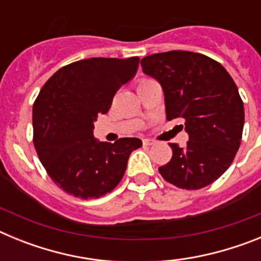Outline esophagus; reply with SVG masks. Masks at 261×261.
Segmentation results:
<instances>
[{
	"instance_id": "obj_1",
	"label": "esophagus",
	"mask_w": 261,
	"mask_h": 261,
	"mask_svg": "<svg viewBox=\"0 0 261 261\" xmlns=\"http://www.w3.org/2000/svg\"><path fill=\"white\" fill-rule=\"evenodd\" d=\"M142 142H144V145H147V146L155 145V141H154V140H150V138H145V140Z\"/></svg>"
}]
</instances>
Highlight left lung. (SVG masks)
<instances>
[{"label": "left lung", "mask_w": 261, "mask_h": 261, "mask_svg": "<svg viewBox=\"0 0 261 261\" xmlns=\"http://www.w3.org/2000/svg\"><path fill=\"white\" fill-rule=\"evenodd\" d=\"M142 71L162 86L167 120L183 119L188 141L170 144L172 158L159 167L165 180L200 190L217 180L241 146L244 107L220 62L200 53L170 50L141 60Z\"/></svg>", "instance_id": "8db88e82"}]
</instances>
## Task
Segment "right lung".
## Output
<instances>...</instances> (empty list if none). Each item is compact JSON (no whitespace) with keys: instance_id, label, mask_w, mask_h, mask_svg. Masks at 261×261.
Wrapping results in <instances>:
<instances>
[{"instance_id":"1","label":"right lung","mask_w":261,"mask_h":261,"mask_svg":"<svg viewBox=\"0 0 261 261\" xmlns=\"http://www.w3.org/2000/svg\"><path fill=\"white\" fill-rule=\"evenodd\" d=\"M138 57L93 59L57 70L40 90L32 110L34 145L55 183L80 199H98L120 183L140 138L114 144L94 137V123L106 114L120 87L132 80Z\"/></svg>"}]
</instances>
